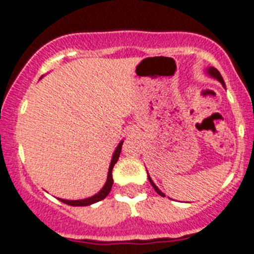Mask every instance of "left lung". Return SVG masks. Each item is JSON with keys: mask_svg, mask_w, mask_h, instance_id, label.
<instances>
[{"mask_svg": "<svg viewBox=\"0 0 254 254\" xmlns=\"http://www.w3.org/2000/svg\"><path fill=\"white\" fill-rule=\"evenodd\" d=\"M207 72H209V73H210V75H211V76H212V77H215V78H216V79H217V81H220V82H221V83H222V84H224V86H225V83H224V79H222V76H221V73H220V72H219V71H217V70H216V68H215V67H209V70H207ZM147 176H148V175H147ZM148 181H150L151 186H152V187H153V189H155V190H156V191H157V193H158V194H160V195H161V196H165V194H163V193H162V191H161V190H160V189H158V188H157V187H156V186H155V183H153V182H152V179H151V178H150V176H148Z\"/></svg>", "mask_w": 254, "mask_h": 254, "instance_id": "left-lung-1", "label": "left lung"}]
</instances>
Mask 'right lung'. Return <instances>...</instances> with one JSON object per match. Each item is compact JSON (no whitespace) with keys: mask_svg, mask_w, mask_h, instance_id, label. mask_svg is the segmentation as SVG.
<instances>
[{"mask_svg":"<svg viewBox=\"0 0 254 254\" xmlns=\"http://www.w3.org/2000/svg\"><path fill=\"white\" fill-rule=\"evenodd\" d=\"M123 142H124V141H122L119 143V145H118L117 150H115L114 155H113L111 166H109L108 178H107L106 186L102 188V190L99 191L98 194H96V195L91 196V198H88V199H83V200H64V199H60V200L63 201V203L67 204V205H72V206H86V205H91V204L97 203V201H99V200H103V199L106 198L107 195H108L109 191H111V189H112V186H113L112 171H113V167H114V165L117 163L118 158H119V156H120V151H122Z\"/></svg>","mask_w":254,"mask_h":254,"instance_id":"add662e5","label":"right lung"}]
</instances>
